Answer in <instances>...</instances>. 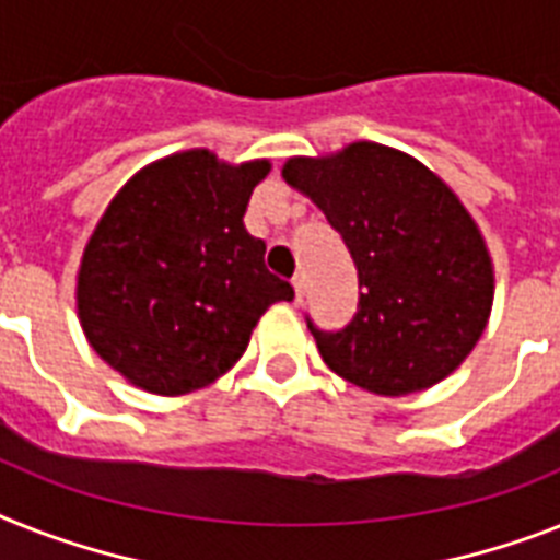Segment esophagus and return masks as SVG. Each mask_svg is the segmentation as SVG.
I'll list each match as a JSON object with an SVG mask.
<instances>
[{"label":"esophagus","mask_w":560,"mask_h":560,"mask_svg":"<svg viewBox=\"0 0 560 560\" xmlns=\"http://www.w3.org/2000/svg\"><path fill=\"white\" fill-rule=\"evenodd\" d=\"M291 285H294V303H303V298H306V280H303V275H294L291 277Z\"/></svg>","instance_id":"obj_1"}]
</instances>
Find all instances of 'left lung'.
<instances>
[{"instance_id": "1", "label": "left lung", "mask_w": 560, "mask_h": 560, "mask_svg": "<svg viewBox=\"0 0 560 560\" xmlns=\"http://www.w3.org/2000/svg\"><path fill=\"white\" fill-rule=\"evenodd\" d=\"M283 179L320 208L358 266L352 323L323 331L320 358L374 395L450 377L487 329L495 275L472 214L435 171L377 142L291 156Z\"/></svg>"}]
</instances>
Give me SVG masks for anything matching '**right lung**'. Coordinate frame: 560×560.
I'll list each match as a JSON object with an SVG mask.
<instances>
[{
	"label": "right lung",
	"instance_id": "right-lung-1",
	"mask_svg": "<svg viewBox=\"0 0 560 560\" xmlns=\"http://www.w3.org/2000/svg\"><path fill=\"white\" fill-rule=\"evenodd\" d=\"M269 171L191 148L137 171L108 202L82 252L77 312L125 381L165 397L202 389L243 358L266 308L294 298L243 225Z\"/></svg>",
	"mask_w": 560,
	"mask_h": 560
}]
</instances>
